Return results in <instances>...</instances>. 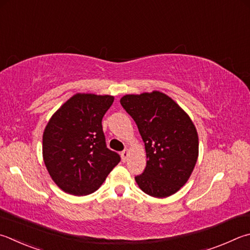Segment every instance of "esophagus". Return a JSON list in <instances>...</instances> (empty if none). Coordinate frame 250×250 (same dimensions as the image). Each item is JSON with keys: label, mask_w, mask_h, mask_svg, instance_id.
<instances>
[{"label": "esophagus", "mask_w": 250, "mask_h": 250, "mask_svg": "<svg viewBox=\"0 0 250 250\" xmlns=\"http://www.w3.org/2000/svg\"><path fill=\"white\" fill-rule=\"evenodd\" d=\"M128 155H129V151H128V149H124V151L121 152L122 161H124V162H126V160H128Z\"/></svg>", "instance_id": "34e87169"}]
</instances>
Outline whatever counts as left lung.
<instances>
[{
	"label": "left lung",
	"mask_w": 250,
	"mask_h": 250,
	"mask_svg": "<svg viewBox=\"0 0 250 250\" xmlns=\"http://www.w3.org/2000/svg\"><path fill=\"white\" fill-rule=\"evenodd\" d=\"M120 104L137 124L146 152V166L135 181L148 196H171L187 183L198 160V133L191 119L160 92L125 95Z\"/></svg>",
	"instance_id": "obj_1"
}]
</instances>
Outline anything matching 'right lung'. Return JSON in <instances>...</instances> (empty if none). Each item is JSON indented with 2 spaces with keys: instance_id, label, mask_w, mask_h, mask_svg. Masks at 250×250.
I'll return each mask as SVG.
<instances>
[{
  "instance_id": "add662e5",
  "label": "right lung",
  "mask_w": 250,
  "mask_h": 250,
  "mask_svg": "<svg viewBox=\"0 0 250 250\" xmlns=\"http://www.w3.org/2000/svg\"><path fill=\"white\" fill-rule=\"evenodd\" d=\"M112 96L76 94L59 109L44 129L42 154L50 176L63 191L93 193L120 162L107 147L102 120Z\"/></svg>"
}]
</instances>
